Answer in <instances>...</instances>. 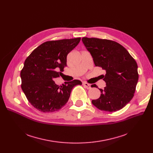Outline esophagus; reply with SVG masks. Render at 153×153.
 Listing matches in <instances>:
<instances>
[{
	"label": "esophagus",
	"instance_id": "obj_1",
	"mask_svg": "<svg viewBox=\"0 0 153 153\" xmlns=\"http://www.w3.org/2000/svg\"><path fill=\"white\" fill-rule=\"evenodd\" d=\"M82 84H83V85L86 88V89H91V84H88V83H87V82H84L82 83Z\"/></svg>",
	"mask_w": 153,
	"mask_h": 153
}]
</instances>
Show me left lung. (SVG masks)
I'll return each instance as SVG.
<instances>
[{
    "mask_svg": "<svg viewBox=\"0 0 153 153\" xmlns=\"http://www.w3.org/2000/svg\"><path fill=\"white\" fill-rule=\"evenodd\" d=\"M82 41L95 66L106 71L103 79L106 86L104 89H99L100 97L92 100V104L100 110L110 112L123 108L134 96L138 81L137 63L123 46L114 41L87 37Z\"/></svg>",
    "mask_w": 153,
    "mask_h": 153,
    "instance_id": "obj_1",
    "label": "left lung"
}]
</instances>
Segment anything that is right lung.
<instances>
[{"mask_svg": "<svg viewBox=\"0 0 153 153\" xmlns=\"http://www.w3.org/2000/svg\"><path fill=\"white\" fill-rule=\"evenodd\" d=\"M80 41L81 38L45 42L25 59L20 73L22 89L38 110L48 113L60 110L68 102L72 88L82 84L74 80L59 86L53 81L62 74L67 55Z\"/></svg>", "mask_w": 153, "mask_h": 153, "instance_id": "right-lung-1", "label": "right lung"}]
</instances>
